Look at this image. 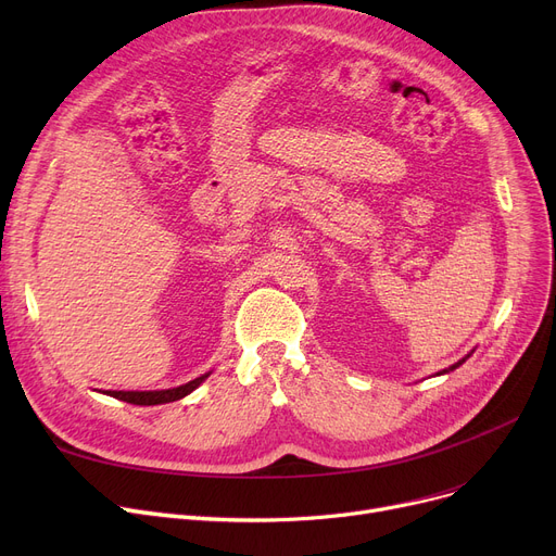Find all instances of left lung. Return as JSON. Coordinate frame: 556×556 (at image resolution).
<instances>
[{
  "label": "left lung",
  "instance_id": "obj_1",
  "mask_svg": "<svg viewBox=\"0 0 556 556\" xmlns=\"http://www.w3.org/2000/svg\"><path fill=\"white\" fill-rule=\"evenodd\" d=\"M473 354V352H471ZM471 354H466L462 361H457L455 365H451V367H446V369H442V371H437V376H442V374H448V371H453V369H457L462 363H466V361H469L471 358Z\"/></svg>",
  "mask_w": 556,
  "mask_h": 556
}]
</instances>
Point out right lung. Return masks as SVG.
<instances>
[{
    "mask_svg": "<svg viewBox=\"0 0 556 556\" xmlns=\"http://www.w3.org/2000/svg\"><path fill=\"white\" fill-rule=\"evenodd\" d=\"M212 371L202 374L198 378H193V381L185 383V386H178V388H168V390H143V392H137V390H105L103 394L108 396H114L119 401H126V403H132V405H162V403H170V401H180L185 399L187 394H191L200 383H204V378H207Z\"/></svg>",
    "mask_w": 556,
    "mask_h": 556,
    "instance_id": "right-lung-1",
    "label": "right lung"
}]
</instances>
